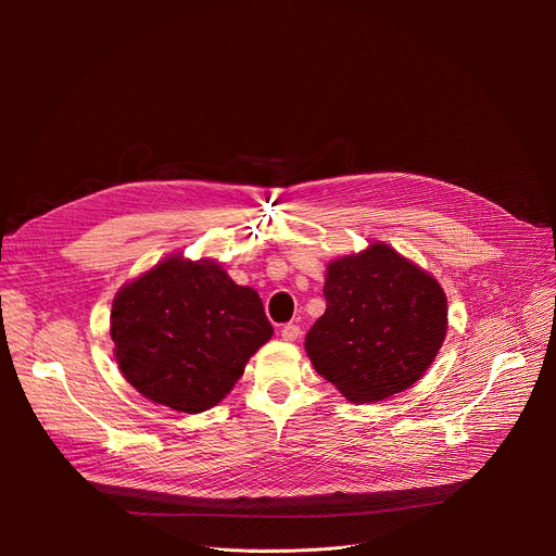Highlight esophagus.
Returning <instances> with one entry per match:
<instances>
[{"instance_id": "1", "label": "esophagus", "mask_w": 556, "mask_h": 556, "mask_svg": "<svg viewBox=\"0 0 556 556\" xmlns=\"http://www.w3.org/2000/svg\"><path fill=\"white\" fill-rule=\"evenodd\" d=\"M302 336V329L298 325H283L281 327V338L288 342H295Z\"/></svg>"}]
</instances>
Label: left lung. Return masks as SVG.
<instances>
[{
	"label": "left lung",
	"instance_id": "8db88e82",
	"mask_svg": "<svg viewBox=\"0 0 556 556\" xmlns=\"http://www.w3.org/2000/svg\"><path fill=\"white\" fill-rule=\"evenodd\" d=\"M325 300L304 346L315 371L354 403L415 386L446 338L442 286L386 243L331 261Z\"/></svg>",
	"mask_w": 556,
	"mask_h": 556
}]
</instances>
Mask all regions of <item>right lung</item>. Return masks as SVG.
<instances>
[{"label":"right lung","mask_w":556,"mask_h":556,"mask_svg":"<svg viewBox=\"0 0 556 556\" xmlns=\"http://www.w3.org/2000/svg\"><path fill=\"white\" fill-rule=\"evenodd\" d=\"M110 336L141 396L198 415L229 394L273 325L256 290L233 283L220 263L175 254L116 293Z\"/></svg>","instance_id":"add662e5"}]
</instances>
